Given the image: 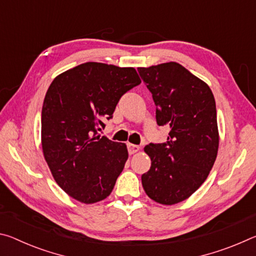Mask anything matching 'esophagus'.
I'll list each match as a JSON object with an SVG mask.
<instances>
[{
    "label": "esophagus",
    "mask_w": 256,
    "mask_h": 256,
    "mask_svg": "<svg viewBox=\"0 0 256 256\" xmlns=\"http://www.w3.org/2000/svg\"><path fill=\"white\" fill-rule=\"evenodd\" d=\"M128 154H133L138 152V150H140V146H136V144H128Z\"/></svg>",
    "instance_id": "1"
}]
</instances>
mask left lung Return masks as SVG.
Wrapping results in <instances>:
<instances>
[{
  "label": "left lung",
  "mask_w": 256,
  "mask_h": 256,
  "mask_svg": "<svg viewBox=\"0 0 256 256\" xmlns=\"http://www.w3.org/2000/svg\"><path fill=\"white\" fill-rule=\"evenodd\" d=\"M152 94L156 120L170 128L167 141L149 144L150 170L141 176L146 196L160 204L184 201L204 183L219 146L214 94L176 62L138 68Z\"/></svg>",
  "instance_id": "left-lung-1"
}]
</instances>
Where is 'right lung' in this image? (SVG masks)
I'll return each instance as SVG.
<instances>
[{
    "label": "right lung",
    "instance_id": "obj_1",
    "mask_svg": "<svg viewBox=\"0 0 256 256\" xmlns=\"http://www.w3.org/2000/svg\"><path fill=\"white\" fill-rule=\"evenodd\" d=\"M141 84L133 68L86 62L52 82L42 110V152L54 180L82 203L112 193L128 154L125 144L100 136L120 97Z\"/></svg>",
    "mask_w": 256,
    "mask_h": 256
}]
</instances>
